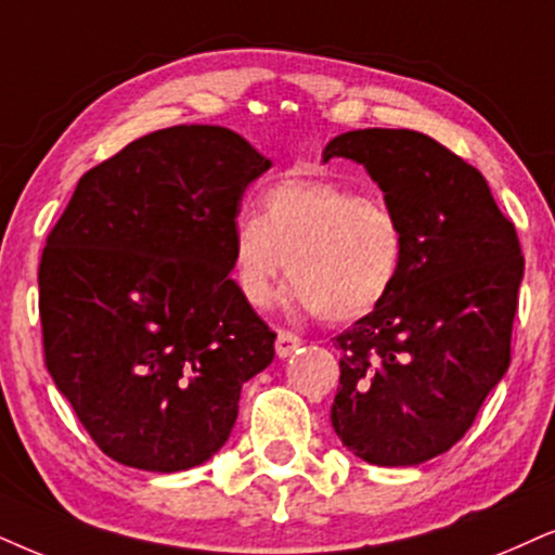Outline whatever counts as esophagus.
Masks as SVG:
<instances>
[{
	"label": "esophagus",
	"mask_w": 555,
	"mask_h": 555,
	"mask_svg": "<svg viewBox=\"0 0 555 555\" xmlns=\"http://www.w3.org/2000/svg\"><path fill=\"white\" fill-rule=\"evenodd\" d=\"M301 346V338H297V335H292V333H286V330H279V335H276V356L279 359H289V356L294 353V350H297Z\"/></svg>",
	"instance_id": "1"
}]
</instances>
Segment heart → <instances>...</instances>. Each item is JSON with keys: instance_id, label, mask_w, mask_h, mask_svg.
I'll return each mask as SVG.
<instances>
[{"instance_id": "obj_1", "label": "heart", "mask_w": 555, "mask_h": 555, "mask_svg": "<svg viewBox=\"0 0 555 555\" xmlns=\"http://www.w3.org/2000/svg\"><path fill=\"white\" fill-rule=\"evenodd\" d=\"M230 256L245 305L269 307L286 263V305L340 325L366 318L395 289L404 230L387 205L359 189L292 177L266 189L261 215L235 217Z\"/></svg>"}]
</instances>
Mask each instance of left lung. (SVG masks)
<instances>
[{"instance_id":"obj_1","label":"left lung","mask_w":555,"mask_h":555,"mask_svg":"<svg viewBox=\"0 0 555 555\" xmlns=\"http://www.w3.org/2000/svg\"><path fill=\"white\" fill-rule=\"evenodd\" d=\"M366 168L404 230V263L374 312L340 333L330 420L374 466H417L464 438L509 369L525 261L487 179L415 130H350L322 160Z\"/></svg>"}]
</instances>
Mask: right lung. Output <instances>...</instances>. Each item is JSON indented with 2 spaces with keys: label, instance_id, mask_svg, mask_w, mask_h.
Masks as SVG:
<instances>
[{
  "label": "right lung",
  "instance_id": "add662e5",
  "mask_svg": "<svg viewBox=\"0 0 555 555\" xmlns=\"http://www.w3.org/2000/svg\"><path fill=\"white\" fill-rule=\"evenodd\" d=\"M271 158L220 125L132 140L83 173L40 258L46 366L94 443L186 472L228 443L269 325L237 294L233 222Z\"/></svg>",
  "mask_w": 555,
  "mask_h": 555
}]
</instances>
